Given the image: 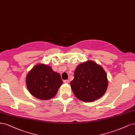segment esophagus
Segmentation results:
<instances>
[{"mask_svg":"<svg viewBox=\"0 0 135 135\" xmlns=\"http://www.w3.org/2000/svg\"><path fill=\"white\" fill-rule=\"evenodd\" d=\"M64 82L65 84H69V80H64Z\"/></svg>","mask_w":135,"mask_h":135,"instance_id":"1","label":"esophagus"}]
</instances>
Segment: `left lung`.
<instances>
[{
	"label": "left lung",
	"instance_id": "left-lung-1",
	"mask_svg": "<svg viewBox=\"0 0 135 135\" xmlns=\"http://www.w3.org/2000/svg\"><path fill=\"white\" fill-rule=\"evenodd\" d=\"M105 71L95 62L88 60L79 65L71 82L76 97L85 102H93L101 98L108 88Z\"/></svg>",
	"mask_w": 135,
	"mask_h": 135
}]
</instances>
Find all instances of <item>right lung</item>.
I'll list each match as a JSON object with an SVG mask.
<instances>
[{
	"label": "right lung",
	"instance_id": "1",
	"mask_svg": "<svg viewBox=\"0 0 135 135\" xmlns=\"http://www.w3.org/2000/svg\"><path fill=\"white\" fill-rule=\"evenodd\" d=\"M26 81L30 93L44 100L53 98L63 84L59 74L44 64L35 66L27 74Z\"/></svg>",
	"mask_w": 135,
	"mask_h": 135
}]
</instances>
